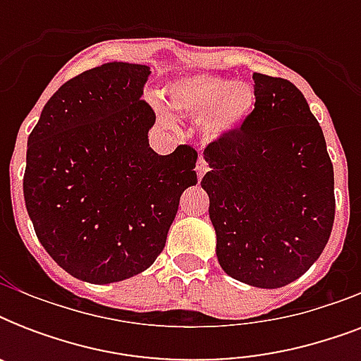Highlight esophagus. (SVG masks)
Listing matches in <instances>:
<instances>
[{
	"label": "esophagus",
	"mask_w": 361,
	"mask_h": 361,
	"mask_svg": "<svg viewBox=\"0 0 361 361\" xmlns=\"http://www.w3.org/2000/svg\"><path fill=\"white\" fill-rule=\"evenodd\" d=\"M208 172V163L204 161L202 157L198 159V163H197V176H198V180H202V176Z\"/></svg>",
	"instance_id": "esophagus-1"
}]
</instances>
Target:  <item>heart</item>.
Returning <instances> with one entry per match:
<instances>
[{
	"label": "heart",
	"mask_w": 361,
	"mask_h": 361,
	"mask_svg": "<svg viewBox=\"0 0 361 361\" xmlns=\"http://www.w3.org/2000/svg\"><path fill=\"white\" fill-rule=\"evenodd\" d=\"M169 104L178 114L202 118V138L215 142L240 129L251 116L255 93L247 84L200 73L174 82Z\"/></svg>",
	"instance_id": "heart-1"
}]
</instances>
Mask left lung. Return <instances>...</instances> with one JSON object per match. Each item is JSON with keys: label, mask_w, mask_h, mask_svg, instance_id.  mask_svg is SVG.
Wrapping results in <instances>:
<instances>
[{"label": "left lung", "mask_w": 361, "mask_h": 361, "mask_svg": "<svg viewBox=\"0 0 361 361\" xmlns=\"http://www.w3.org/2000/svg\"><path fill=\"white\" fill-rule=\"evenodd\" d=\"M255 110L204 149L217 260L234 279L279 288L302 277L330 240L334 164L319 121L292 82L252 75Z\"/></svg>", "instance_id": "obj_1"}]
</instances>
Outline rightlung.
I'll return each instance as SVG.
<instances>
[{"label":"right lung","mask_w":361,"mask_h":361,"mask_svg":"<svg viewBox=\"0 0 361 361\" xmlns=\"http://www.w3.org/2000/svg\"><path fill=\"white\" fill-rule=\"evenodd\" d=\"M147 65L112 61L48 99L27 138L24 200L58 266L95 285L147 269L161 255L198 153L149 147L155 112L142 101Z\"/></svg>","instance_id":"1"}]
</instances>
